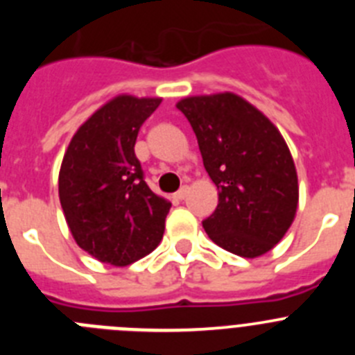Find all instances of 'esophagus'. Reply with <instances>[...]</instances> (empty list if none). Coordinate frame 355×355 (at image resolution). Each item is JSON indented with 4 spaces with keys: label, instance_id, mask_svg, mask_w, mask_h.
Here are the masks:
<instances>
[{
    "label": "esophagus",
    "instance_id": "obj_1",
    "mask_svg": "<svg viewBox=\"0 0 355 355\" xmlns=\"http://www.w3.org/2000/svg\"><path fill=\"white\" fill-rule=\"evenodd\" d=\"M187 196H188V187H181L180 190L175 192V199H180V200L187 199Z\"/></svg>",
    "mask_w": 355,
    "mask_h": 355
}]
</instances>
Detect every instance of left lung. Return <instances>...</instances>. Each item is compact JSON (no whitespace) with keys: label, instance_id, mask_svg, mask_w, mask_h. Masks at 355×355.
<instances>
[{"label":"left lung","instance_id":"left-lung-1","mask_svg":"<svg viewBox=\"0 0 355 355\" xmlns=\"http://www.w3.org/2000/svg\"><path fill=\"white\" fill-rule=\"evenodd\" d=\"M197 137L218 190L202 227L216 245L258 258L286 234L299 205V181L283 135L243 97L224 92L178 103Z\"/></svg>","mask_w":355,"mask_h":355}]
</instances>
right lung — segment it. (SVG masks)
Here are the masks:
<instances>
[{
	"instance_id": "1",
	"label": "right lung",
	"mask_w": 355,
	"mask_h": 355,
	"mask_svg": "<svg viewBox=\"0 0 355 355\" xmlns=\"http://www.w3.org/2000/svg\"><path fill=\"white\" fill-rule=\"evenodd\" d=\"M159 97H114L85 121L64 155L58 196L78 245L126 266L158 247L171 202L153 193L135 156L140 126Z\"/></svg>"
}]
</instances>
